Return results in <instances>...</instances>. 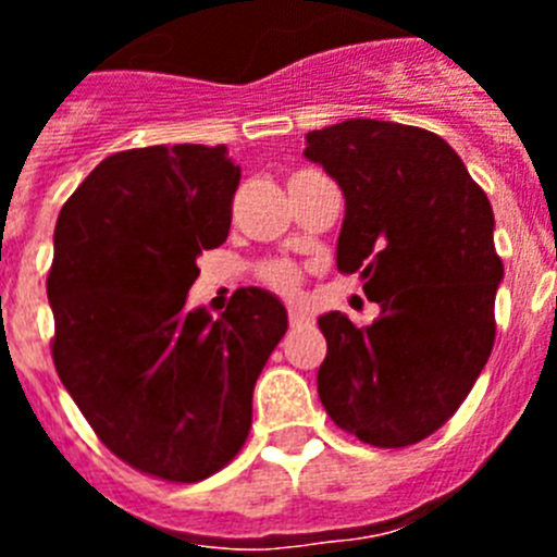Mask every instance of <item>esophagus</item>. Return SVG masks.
<instances>
[{
  "label": "esophagus",
  "instance_id": "1",
  "mask_svg": "<svg viewBox=\"0 0 557 557\" xmlns=\"http://www.w3.org/2000/svg\"><path fill=\"white\" fill-rule=\"evenodd\" d=\"M304 323H309V312H307V309L289 307V326L298 329V326H304Z\"/></svg>",
  "mask_w": 557,
  "mask_h": 557
}]
</instances>
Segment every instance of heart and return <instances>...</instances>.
I'll return each mask as SVG.
<instances>
[{
	"instance_id": "b5f03b06",
	"label": "heart",
	"mask_w": 557,
	"mask_h": 557,
	"mask_svg": "<svg viewBox=\"0 0 557 557\" xmlns=\"http://www.w3.org/2000/svg\"><path fill=\"white\" fill-rule=\"evenodd\" d=\"M259 278L268 284L270 289L282 295H295L301 287V273L293 262H284V259H273V262H264L259 268Z\"/></svg>"
}]
</instances>
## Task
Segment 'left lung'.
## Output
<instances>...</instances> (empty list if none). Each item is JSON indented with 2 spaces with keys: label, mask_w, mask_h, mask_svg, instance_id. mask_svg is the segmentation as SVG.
<instances>
[{
  "label": "left lung",
  "mask_w": 557,
  "mask_h": 557,
  "mask_svg": "<svg viewBox=\"0 0 557 557\" xmlns=\"http://www.w3.org/2000/svg\"><path fill=\"white\" fill-rule=\"evenodd\" d=\"M309 161L346 195L337 270L379 304L371 326L318 318V396L339 430L379 449L418 444L449 421L494 348L505 268L494 209L437 133L346 120L307 133Z\"/></svg>",
  "instance_id": "8db88e82"
}]
</instances>
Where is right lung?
<instances>
[{"mask_svg": "<svg viewBox=\"0 0 557 557\" xmlns=\"http://www.w3.org/2000/svg\"><path fill=\"white\" fill-rule=\"evenodd\" d=\"M239 166L225 145L108 156L63 203L47 295L52 359L113 455L200 482L243 449L253 385L287 332L273 293L243 287L218 321L186 309L198 256L225 243Z\"/></svg>", "mask_w": 557, "mask_h": 557, "instance_id": "add662e5", "label": "right lung"}]
</instances>
